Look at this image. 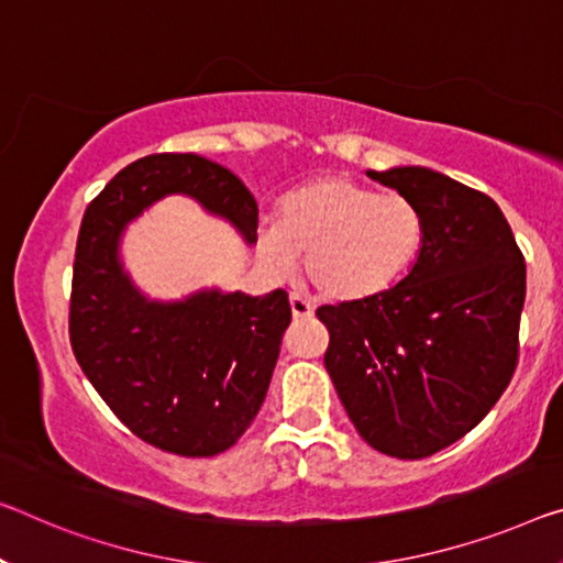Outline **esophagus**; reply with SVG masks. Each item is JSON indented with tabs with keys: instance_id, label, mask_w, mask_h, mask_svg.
<instances>
[{
	"instance_id": "esophagus-1",
	"label": "esophagus",
	"mask_w": 563,
	"mask_h": 563,
	"mask_svg": "<svg viewBox=\"0 0 563 563\" xmlns=\"http://www.w3.org/2000/svg\"><path fill=\"white\" fill-rule=\"evenodd\" d=\"M289 305H291L294 319H307V317L314 314V307H311V301L301 297V294H297V291L289 294Z\"/></svg>"
}]
</instances>
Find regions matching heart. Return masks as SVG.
I'll use <instances>...</instances> for the list:
<instances>
[{
    "mask_svg": "<svg viewBox=\"0 0 563 563\" xmlns=\"http://www.w3.org/2000/svg\"><path fill=\"white\" fill-rule=\"evenodd\" d=\"M274 269L291 272L305 252L311 287L334 301L377 297L402 279L426 244V216L412 198L324 176L279 201L258 236Z\"/></svg>",
    "mask_w": 563,
    "mask_h": 563,
    "instance_id": "1",
    "label": "heart"
}]
</instances>
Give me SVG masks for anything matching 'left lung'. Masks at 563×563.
Segmentation results:
<instances>
[{
    "mask_svg": "<svg viewBox=\"0 0 563 563\" xmlns=\"http://www.w3.org/2000/svg\"><path fill=\"white\" fill-rule=\"evenodd\" d=\"M367 176L420 206L426 244L393 289L317 309L324 367L362 440L418 461L471 432L511 383L526 262L490 196L418 166Z\"/></svg>",
    "mask_w": 563,
    "mask_h": 563,
    "instance_id": "1",
    "label": "left lung"
}]
</instances>
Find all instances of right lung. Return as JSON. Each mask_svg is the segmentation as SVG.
Returning <instances> with one entry per match:
<instances>
[{"instance_id":"obj_1","label":"right lung","mask_w":563,"mask_h":563,"mask_svg":"<svg viewBox=\"0 0 563 563\" xmlns=\"http://www.w3.org/2000/svg\"><path fill=\"white\" fill-rule=\"evenodd\" d=\"M166 194H188L256 241L258 206L229 168L196 153H155L92 198L77 233L70 344L77 365L118 420L153 448L219 455L244 435L269 390L291 322L284 289L246 297L201 291L148 301L123 274L125 223Z\"/></svg>"}]
</instances>
